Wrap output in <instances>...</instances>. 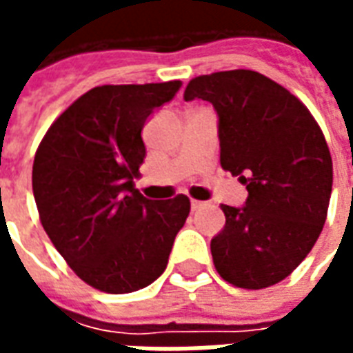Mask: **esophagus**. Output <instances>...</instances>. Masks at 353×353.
<instances>
[{
    "instance_id": "obj_1",
    "label": "esophagus",
    "mask_w": 353,
    "mask_h": 353,
    "mask_svg": "<svg viewBox=\"0 0 353 353\" xmlns=\"http://www.w3.org/2000/svg\"><path fill=\"white\" fill-rule=\"evenodd\" d=\"M204 206H206V202H200V200H191L192 212H196V210H202Z\"/></svg>"
}]
</instances>
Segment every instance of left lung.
Listing matches in <instances>:
<instances>
[{"label":"left lung","mask_w":353,"mask_h":353,"mask_svg":"<svg viewBox=\"0 0 353 353\" xmlns=\"http://www.w3.org/2000/svg\"><path fill=\"white\" fill-rule=\"evenodd\" d=\"M217 113L221 166L248 189L244 206L221 204L225 227L212 238L223 280L263 289L301 265L325 225L333 187L329 147L310 111L252 70L200 75L185 100Z\"/></svg>","instance_id":"left-lung-1"}]
</instances>
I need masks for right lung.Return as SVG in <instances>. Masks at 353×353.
Segmentation results:
<instances>
[{
	"mask_svg": "<svg viewBox=\"0 0 353 353\" xmlns=\"http://www.w3.org/2000/svg\"><path fill=\"white\" fill-rule=\"evenodd\" d=\"M181 81L103 85L52 123L35 153L32 185L41 225L88 285L121 295L153 283L168 265L191 202H157L136 189L147 119Z\"/></svg>",
	"mask_w": 353,
	"mask_h": 353,
	"instance_id": "add662e5",
	"label": "right lung"
}]
</instances>
